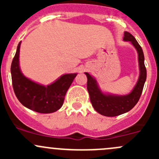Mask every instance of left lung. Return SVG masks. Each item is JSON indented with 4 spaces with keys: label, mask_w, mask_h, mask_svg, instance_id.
Masks as SVG:
<instances>
[{
    "label": "left lung",
    "mask_w": 159,
    "mask_h": 159,
    "mask_svg": "<svg viewBox=\"0 0 159 159\" xmlns=\"http://www.w3.org/2000/svg\"><path fill=\"white\" fill-rule=\"evenodd\" d=\"M123 40L125 41H129L134 46L137 51L139 60V79L129 94L125 95H117L103 92L99 88L97 80L88 72L84 73L88 78L87 89L93 108L99 114L107 117L118 116L132 109L140 98L144 84L146 81L147 72L145 66V57L142 48L134 37L129 32L125 31Z\"/></svg>",
    "instance_id": "left-lung-1"
}]
</instances>
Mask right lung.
I'll use <instances>...</instances> for the list:
<instances>
[{
  "mask_svg": "<svg viewBox=\"0 0 159 159\" xmlns=\"http://www.w3.org/2000/svg\"><path fill=\"white\" fill-rule=\"evenodd\" d=\"M21 41L18 44L11 67L12 84L16 97L25 107L38 113L48 114L60 109L69 87L78 73L65 74L45 86L25 77L19 64Z\"/></svg>",
  "mask_w": 159,
  "mask_h": 159,
  "instance_id": "obj_1",
  "label": "right lung"
}]
</instances>
